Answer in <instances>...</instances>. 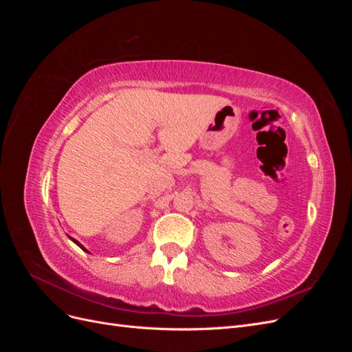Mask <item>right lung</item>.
I'll list each match as a JSON object with an SVG mask.
<instances>
[{"instance_id": "obj_1", "label": "right lung", "mask_w": 352, "mask_h": 352, "mask_svg": "<svg viewBox=\"0 0 352 352\" xmlns=\"http://www.w3.org/2000/svg\"><path fill=\"white\" fill-rule=\"evenodd\" d=\"M69 238H70V236H69ZM70 239H72V241H73V242H74V243H76V245H78V247H79V248H82V250H83V251H87V252H89V251H88V250H87V248H85V247H83V245H82V243H80V242H78V241H76V239H73V238H70Z\"/></svg>"}]
</instances>
